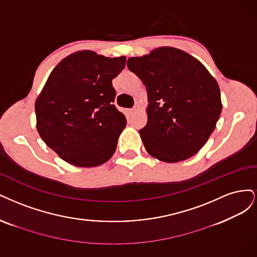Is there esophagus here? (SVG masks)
I'll return each instance as SVG.
<instances>
[{"instance_id":"obj_1","label":"esophagus","mask_w":257,"mask_h":257,"mask_svg":"<svg viewBox=\"0 0 257 257\" xmlns=\"http://www.w3.org/2000/svg\"><path fill=\"white\" fill-rule=\"evenodd\" d=\"M136 111H137V109H136V107H134V109H129V110H128V113L131 115V114L136 113Z\"/></svg>"}]
</instances>
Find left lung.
<instances>
[{"instance_id":"left-lung-1","label":"left lung","mask_w":257,"mask_h":257,"mask_svg":"<svg viewBox=\"0 0 257 257\" xmlns=\"http://www.w3.org/2000/svg\"><path fill=\"white\" fill-rule=\"evenodd\" d=\"M127 66L148 93L147 123L139 130L147 153L164 162L194 156L216 128L222 111L217 81L201 62L171 47L130 57Z\"/></svg>"}]
</instances>
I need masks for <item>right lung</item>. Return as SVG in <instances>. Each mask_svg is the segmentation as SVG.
<instances>
[{
  "instance_id": "add662e5",
  "label": "right lung",
  "mask_w": 257,
  "mask_h": 257,
  "mask_svg": "<svg viewBox=\"0 0 257 257\" xmlns=\"http://www.w3.org/2000/svg\"><path fill=\"white\" fill-rule=\"evenodd\" d=\"M126 57L72 53L56 66L35 102L37 131L63 160L92 168L109 160L127 119L114 105L112 80Z\"/></svg>"
}]
</instances>
